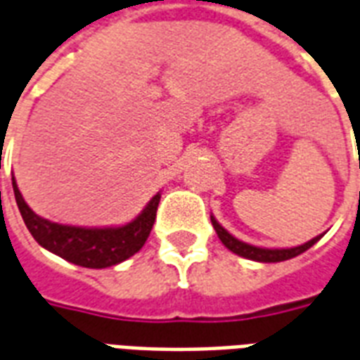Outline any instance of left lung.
Segmentation results:
<instances>
[{
  "instance_id": "1",
  "label": "left lung",
  "mask_w": 360,
  "mask_h": 360,
  "mask_svg": "<svg viewBox=\"0 0 360 360\" xmlns=\"http://www.w3.org/2000/svg\"><path fill=\"white\" fill-rule=\"evenodd\" d=\"M211 224H213V229H215L219 240L224 243V247H229L232 253L240 255V257H243V259L257 260V262H281V260H289L292 259V257L302 255L304 251H308L309 247L321 240V236H317V238H314V240L306 241L304 245L290 247V249H264V247L249 245V243H245V241H240L238 238L229 234L221 224L217 223L215 217L213 215H211Z\"/></svg>"
}]
</instances>
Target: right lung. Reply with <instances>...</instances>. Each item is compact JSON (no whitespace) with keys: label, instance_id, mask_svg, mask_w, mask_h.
<instances>
[{"label":"right lung","instance_id":"1","mask_svg":"<svg viewBox=\"0 0 360 360\" xmlns=\"http://www.w3.org/2000/svg\"><path fill=\"white\" fill-rule=\"evenodd\" d=\"M13 191L22 219L30 234L34 236V240L51 253L82 268H109L136 255L149 238L160 202V194H155L149 204L145 205V210L124 226L81 229V226L51 223L43 217L35 215L22 198L15 179H13Z\"/></svg>","mask_w":360,"mask_h":360}]
</instances>
